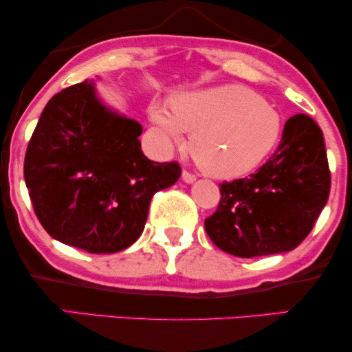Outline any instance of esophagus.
<instances>
[{
    "label": "esophagus",
    "mask_w": 352,
    "mask_h": 352,
    "mask_svg": "<svg viewBox=\"0 0 352 352\" xmlns=\"http://www.w3.org/2000/svg\"><path fill=\"white\" fill-rule=\"evenodd\" d=\"M195 179H197V177H195L194 173H190V171H187V170L182 171V181L187 182V184H190V182H194Z\"/></svg>",
    "instance_id": "34e87169"
}]
</instances>
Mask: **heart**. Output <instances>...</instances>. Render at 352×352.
Masks as SVG:
<instances>
[{"mask_svg": "<svg viewBox=\"0 0 352 352\" xmlns=\"http://www.w3.org/2000/svg\"><path fill=\"white\" fill-rule=\"evenodd\" d=\"M171 112L153 105L151 118L175 144L184 142V131L192 133V158L201 171L219 179L256 170L282 138L280 113L245 86L179 94L171 99Z\"/></svg>", "mask_w": 352, "mask_h": 352, "instance_id": "1", "label": "heart"}]
</instances>
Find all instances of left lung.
<instances>
[{
    "mask_svg": "<svg viewBox=\"0 0 352 352\" xmlns=\"http://www.w3.org/2000/svg\"><path fill=\"white\" fill-rule=\"evenodd\" d=\"M219 187L218 208L205 219L216 247L239 258L296 248L314 228L330 194L320 128L305 113L293 115L277 151L256 173Z\"/></svg>",
    "mask_w": 352,
    "mask_h": 352,
    "instance_id": "obj_1",
    "label": "left lung"
}]
</instances>
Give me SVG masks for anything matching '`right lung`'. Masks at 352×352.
I'll list each match as a JSON object with an SVG mask.
<instances>
[{
	"label": "right lung",
	"mask_w": 352,
	"mask_h": 352,
	"mask_svg": "<svg viewBox=\"0 0 352 352\" xmlns=\"http://www.w3.org/2000/svg\"><path fill=\"white\" fill-rule=\"evenodd\" d=\"M142 126L100 104L93 81L57 93L43 110L23 162L38 221L88 253H117L142 234L155 192L181 176L177 162L141 151Z\"/></svg>",
	"instance_id": "obj_1"
}]
</instances>
